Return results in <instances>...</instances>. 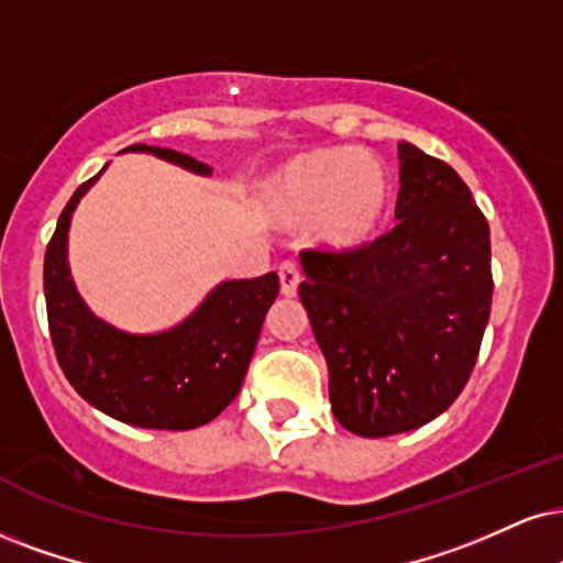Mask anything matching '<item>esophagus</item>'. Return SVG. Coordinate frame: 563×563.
I'll list each match as a JSON object with an SVG mask.
<instances>
[{"instance_id": "esophagus-1", "label": "esophagus", "mask_w": 563, "mask_h": 563, "mask_svg": "<svg viewBox=\"0 0 563 563\" xmlns=\"http://www.w3.org/2000/svg\"><path fill=\"white\" fill-rule=\"evenodd\" d=\"M279 279H282V295L284 297H295L297 287H300V282H302V271H300V266H297V263L284 261L279 266Z\"/></svg>"}]
</instances>
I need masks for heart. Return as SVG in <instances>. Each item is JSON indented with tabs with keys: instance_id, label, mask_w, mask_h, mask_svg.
I'll list each match as a JSON object with an SVG mask.
<instances>
[{
	"instance_id": "obj_1",
	"label": "heart",
	"mask_w": 563,
	"mask_h": 563,
	"mask_svg": "<svg viewBox=\"0 0 563 563\" xmlns=\"http://www.w3.org/2000/svg\"><path fill=\"white\" fill-rule=\"evenodd\" d=\"M263 211L282 227H310L316 242L355 250L384 229L391 175L376 156L355 148H321L287 162L261 187Z\"/></svg>"
}]
</instances>
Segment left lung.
<instances>
[{
    "mask_svg": "<svg viewBox=\"0 0 563 563\" xmlns=\"http://www.w3.org/2000/svg\"><path fill=\"white\" fill-rule=\"evenodd\" d=\"M399 224L355 250L305 247L300 300L329 365L334 418L365 439L439 418L488 325V219L441 158L399 143Z\"/></svg>",
    "mask_w": 563,
    "mask_h": 563,
    "instance_id": "obj_1",
    "label": "left lung"
}]
</instances>
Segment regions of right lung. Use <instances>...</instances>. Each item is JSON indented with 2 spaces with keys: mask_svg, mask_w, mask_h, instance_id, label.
I'll list each match as a JSON object with an SVG mask.
<instances>
[{
  "mask_svg": "<svg viewBox=\"0 0 563 563\" xmlns=\"http://www.w3.org/2000/svg\"><path fill=\"white\" fill-rule=\"evenodd\" d=\"M130 148L151 151L198 175L211 172L172 148L145 143ZM96 177L73 192L46 245L44 295L57 363L75 391L114 420L154 430L206 426L238 397L263 318L279 295V276L271 271L258 279L221 284L183 325L164 334L114 331L90 316L65 261L69 217Z\"/></svg>",
  "mask_w": 563,
  "mask_h": 563,
  "instance_id": "right-lung-1",
  "label": "right lung"
}]
</instances>
